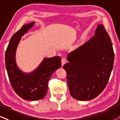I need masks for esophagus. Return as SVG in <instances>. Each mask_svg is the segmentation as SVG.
<instances>
[{
	"label": "esophagus",
	"instance_id": "1",
	"mask_svg": "<svg viewBox=\"0 0 120 120\" xmlns=\"http://www.w3.org/2000/svg\"><path fill=\"white\" fill-rule=\"evenodd\" d=\"M61 62H62V66H63L65 63L67 62V60H66V59L65 58H63L62 59Z\"/></svg>",
	"mask_w": 120,
	"mask_h": 120
}]
</instances>
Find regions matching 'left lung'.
Listing matches in <instances>:
<instances>
[{
	"label": "left lung",
	"mask_w": 120,
	"mask_h": 120,
	"mask_svg": "<svg viewBox=\"0 0 120 120\" xmlns=\"http://www.w3.org/2000/svg\"><path fill=\"white\" fill-rule=\"evenodd\" d=\"M110 36L103 24H98L94 37L68 54L63 66L71 96L79 101L96 98L103 91L114 62Z\"/></svg>",
	"instance_id": "1"
}]
</instances>
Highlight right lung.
<instances>
[{
    "mask_svg": "<svg viewBox=\"0 0 120 120\" xmlns=\"http://www.w3.org/2000/svg\"><path fill=\"white\" fill-rule=\"evenodd\" d=\"M35 24L32 22L22 26L11 37L5 52V67L13 90L19 96L28 101L42 99L48 91V82L52 75L61 67L59 56L45 58L34 71L25 73L18 67L16 51L22 37Z\"/></svg>",
    "mask_w": 120,
    "mask_h": 120,
    "instance_id": "1",
    "label": "right lung"
}]
</instances>
